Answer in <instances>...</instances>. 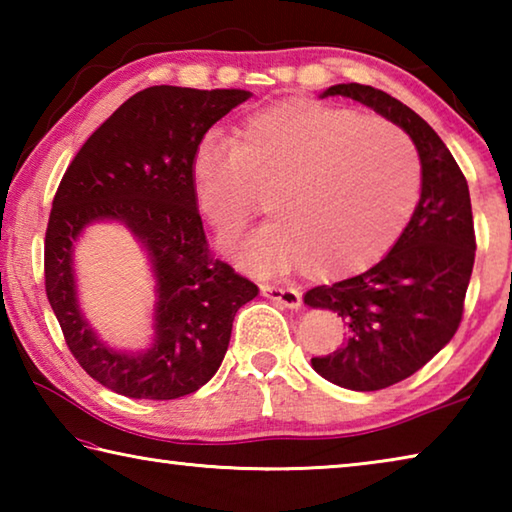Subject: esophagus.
Here are the masks:
<instances>
[{
    "label": "esophagus",
    "mask_w": 512,
    "mask_h": 512,
    "mask_svg": "<svg viewBox=\"0 0 512 512\" xmlns=\"http://www.w3.org/2000/svg\"><path fill=\"white\" fill-rule=\"evenodd\" d=\"M262 296L287 309H298L302 305L300 291L291 287H271V284H262Z\"/></svg>",
    "instance_id": "34e87169"
}]
</instances>
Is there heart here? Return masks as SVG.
I'll use <instances>...</instances> for the list:
<instances>
[{
	"instance_id": "b5f03b06",
	"label": "heart",
	"mask_w": 512,
	"mask_h": 512,
	"mask_svg": "<svg viewBox=\"0 0 512 512\" xmlns=\"http://www.w3.org/2000/svg\"><path fill=\"white\" fill-rule=\"evenodd\" d=\"M198 212L216 235L237 232L264 207L275 219L237 248L253 273L361 271L411 219L420 164L411 142L379 117L287 99L244 117L235 140L205 135L192 158Z\"/></svg>"
}]
</instances>
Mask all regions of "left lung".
<instances>
[{
    "mask_svg": "<svg viewBox=\"0 0 512 512\" xmlns=\"http://www.w3.org/2000/svg\"><path fill=\"white\" fill-rule=\"evenodd\" d=\"M320 97H348L393 121L420 155L422 192L391 253L348 280L305 293V305L329 309L348 325V339L311 366L348 391H381L411 377L452 341L474 266L470 189L438 133L391 94L339 83Z\"/></svg>",
    "mask_w": 512,
    "mask_h": 512,
    "instance_id": "8db88e82",
    "label": "left lung"
}]
</instances>
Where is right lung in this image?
I'll return each instance as SVG.
<instances>
[{"mask_svg":"<svg viewBox=\"0 0 512 512\" xmlns=\"http://www.w3.org/2000/svg\"><path fill=\"white\" fill-rule=\"evenodd\" d=\"M248 90L153 85L112 112L69 164L51 205L45 287L69 352L110 391L176 400L207 384L228 352L232 320L259 289L210 255L192 187L205 133ZM124 224L156 280L154 341L142 353L110 349L82 316L73 246L92 222Z\"/></svg>","mask_w":512,"mask_h":512,"instance_id":"add662e5","label":"right lung"}]
</instances>
